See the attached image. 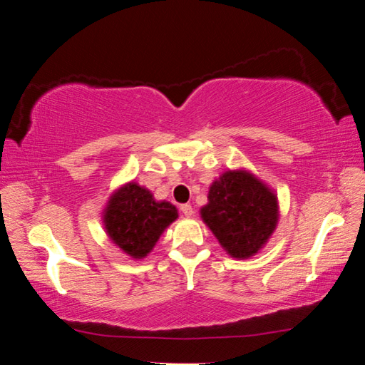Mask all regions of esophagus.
<instances>
[{"mask_svg": "<svg viewBox=\"0 0 365 365\" xmlns=\"http://www.w3.org/2000/svg\"><path fill=\"white\" fill-rule=\"evenodd\" d=\"M180 211H182V214L185 215V217H191V215H193V207H191V205H182L180 206Z\"/></svg>", "mask_w": 365, "mask_h": 365, "instance_id": "1", "label": "esophagus"}]
</instances>
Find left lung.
<instances>
[{
	"label": "left lung",
	"instance_id": "1",
	"mask_svg": "<svg viewBox=\"0 0 365 365\" xmlns=\"http://www.w3.org/2000/svg\"><path fill=\"white\" fill-rule=\"evenodd\" d=\"M201 217L228 255L250 257L267 242L279 219L277 197L248 172H225L209 190Z\"/></svg>",
	"mask_w": 365,
	"mask_h": 365
}]
</instances>
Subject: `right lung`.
I'll list each match as a JSON object with an SVG mask.
<instances>
[{
  "mask_svg": "<svg viewBox=\"0 0 365 365\" xmlns=\"http://www.w3.org/2000/svg\"><path fill=\"white\" fill-rule=\"evenodd\" d=\"M177 215L170 202H156L150 191L128 183L110 197L104 224L110 240L120 250L132 257H143Z\"/></svg>",
  "mask_w": 365,
  "mask_h": 365,
  "instance_id": "obj_1",
  "label": "right lung"
}]
</instances>
